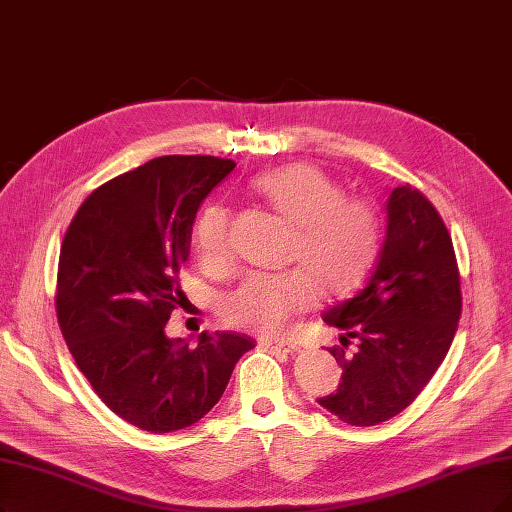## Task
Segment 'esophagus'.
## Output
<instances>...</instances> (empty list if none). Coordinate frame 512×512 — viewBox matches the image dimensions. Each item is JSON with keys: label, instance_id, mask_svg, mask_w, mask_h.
Listing matches in <instances>:
<instances>
[{"label": "esophagus", "instance_id": "esophagus-1", "mask_svg": "<svg viewBox=\"0 0 512 512\" xmlns=\"http://www.w3.org/2000/svg\"><path fill=\"white\" fill-rule=\"evenodd\" d=\"M259 346L261 348H268L272 352H285V354H291V352H297L299 348L291 342H274V339H259Z\"/></svg>", "mask_w": 512, "mask_h": 512}]
</instances>
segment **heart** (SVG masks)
I'll use <instances>...</instances> for the list:
<instances>
[{
  "instance_id": "obj_1",
  "label": "heart",
  "mask_w": 512,
  "mask_h": 512,
  "mask_svg": "<svg viewBox=\"0 0 512 512\" xmlns=\"http://www.w3.org/2000/svg\"><path fill=\"white\" fill-rule=\"evenodd\" d=\"M276 213L295 225L291 259L304 268L257 272L223 301L227 323L259 335H282L318 295L339 293L365 274L380 244V217L373 204L344 198V189L318 168L293 164L255 181ZM192 244L202 266L223 272L232 263L230 211L204 204L192 225Z\"/></svg>"
}]
</instances>
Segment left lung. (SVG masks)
Instances as JSON below:
<instances>
[{
	"instance_id": "left-lung-1",
	"label": "left lung",
	"mask_w": 512,
	"mask_h": 512,
	"mask_svg": "<svg viewBox=\"0 0 512 512\" xmlns=\"http://www.w3.org/2000/svg\"><path fill=\"white\" fill-rule=\"evenodd\" d=\"M462 314L460 272L447 227L407 185L386 202V238L365 285L323 320L356 352L333 346L344 369L335 394L318 399L350 426H375L415 401L449 352Z\"/></svg>"
}]
</instances>
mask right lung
<instances>
[{"mask_svg":"<svg viewBox=\"0 0 512 512\" xmlns=\"http://www.w3.org/2000/svg\"><path fill=\"white\" fill-rule=\"evenodd\" d=\"M236 166L213 156H162L82 202L63 238L56 316L99 399L128 424L173 432L211 411L251 337L200 333L192 348L164 331L183 299L202 200Z\"/></svg>","mask_w":512,"mask_h":512,"instance_id":"1","label":"right lung"}]
</instances>
